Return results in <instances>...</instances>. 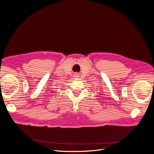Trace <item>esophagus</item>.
<instances>
[{
    "label": "esophagus",
    "instance_id": "esophagus-1",
    "mask_svg": "<svg viewBox=\"0 0 154 154\" xmlns=\"http://www.w3.org/2000/svg\"><path fill=\"white\" fill-rule=\"evenodd\" d=\"M76 77H77V75H76Z\"/></svg>",
    "mask_w": 154,
    "mask_h": 154
}]
</instances>
